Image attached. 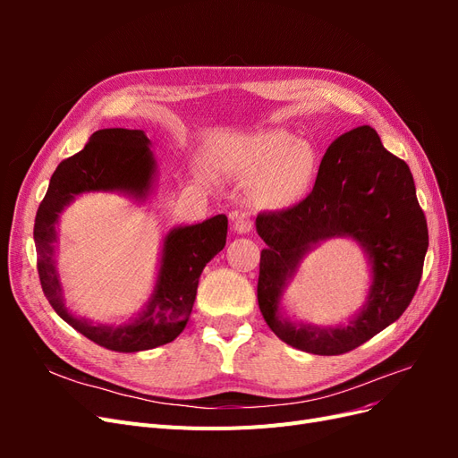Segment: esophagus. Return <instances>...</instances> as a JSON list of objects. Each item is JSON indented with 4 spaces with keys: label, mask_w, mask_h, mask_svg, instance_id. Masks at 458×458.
Instances as JSON below:
<instances>
[{
    "label": "esophagus",
    "mask_w": 458,
    "mask_h": 458,
    "mask_svg": "<svg viewBox=\"0 0 458 458\" xmlns=\"http://www.w3.org/2000/svg\"><path fill=\"white\" fill-rule=\"evenodd\" d=\"M254 227V219L248 214H241L237 219H234L233 229L237 233H250Z\"/></svg>",
    "instance_id": "esophagus-1"
}]
</instances>
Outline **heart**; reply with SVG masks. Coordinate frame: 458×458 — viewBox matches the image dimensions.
<instances>
[{"label":"heart","instance_id":"1","mask_svg":"<svg viewBox=\"0 0 458 458\" xmlns=\"http://www.w3.org/2000/svg\"><path fill=\"white\" fill-rule=\"evenodd\" d=\"M234 170L259 177L258 197L269 206H284L300 199L313 182L317 157L311 145L296 143L284 130L263 131L248 140L234 157Z\"/></svg>","mask_w":458,"mask_h":458}]
</instances>
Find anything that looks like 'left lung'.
<instances>
[{
  "label": "left lung",
  "instance_id": "obj_1",
  "mask_svg": "<svg viewBox=\"0 0 458 458\" xmlns=\"http://www.w3.org/2000/svg\"><path fill=\"white\" fill-rule=\"evenodd\" d=\"M258 303L269 328L288 345L315 355H342L377 336L403 315L417 293L428 227L409 165L387 152L370 126L332 143L318 165L313 191L294 206L259 212ZM348 233L373 263L364 311L348 327H294L278 313V298L299 258L318 240Z\"/></svg>",
  "mask_w": 458,
  "mask_h": 458
}]
</instances>
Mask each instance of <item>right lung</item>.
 I'll use <instances>...</instances> for the list:
<instances>
[{
  "mask_svg": "<svg viewBox=\"0 0 458 458\" xmlns=\"http://www.w3.org/2000/svg\"><path fill=\"white\" fill-rule=\"evenodd\" d=\"M148 143L141 130L110 128L95 131L84 148L63 160L53 172L34 224L38 275L51 308L80 335L106 350L123 353L158 348L182 335L197 298L200 273L208 261L224 250L227 241V217L224 214L197 225L170 231L164 239L155 294L133 323L93 327L68 313L53 259L59 214L76 195L88 191H123L145 199L155 175Z\"/></svg>",
  "mask_w": 458,
  "mask_h": 458,
  "instance_id": "add662e5",
  "label": "right lung"
}]
</instances>
